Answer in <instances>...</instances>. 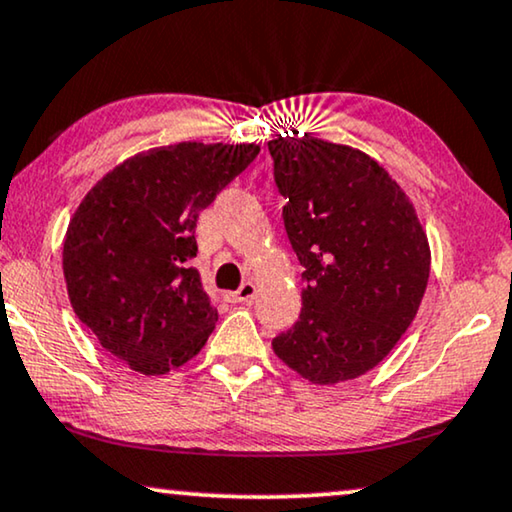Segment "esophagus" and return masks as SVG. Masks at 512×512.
I'll return each mask as SVG.
<instances>
[{
  "label": "esophagus",
  "instance_id": "34e87169",
  "mask_svg": "<svg viewBox=\"0 0 512 512\" xmlns=\"http://www.w3.org/2000/svg\"><path fill=\"white\" fill-rule=\"evenodd\" d=\"M255 292H257V287H255V283H243L239 290L236 292H229V294H225V299L227 301H232V304H243V301H250L255 297Z\"/></svg>",
  "mask_w": 512,
  "mask_h": 512
}]
</instances>
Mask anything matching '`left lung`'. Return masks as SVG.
Returning a JSON list of instances; mask_svg holds the SVG:
<instances>
[{"label": "left lung", "mask_w": 512, "mask_h": 512, "mask_svg": "<svg viewBox=\"0 0 512 512\" xmlns=\"http://www.w3.org/2000/svg\"><path fill=\"white\" fill-rule=\"evenodd\" d=\"M292 134L269 153L306 285L297 325L271 345L308 383L336 385L378 366L406 334L431 250L413 201L373 157Z\"/></svg>", "instance_id": "obj_1"}]
</instances>
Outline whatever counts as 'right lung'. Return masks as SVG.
Returning a JSON list of instances; mask_svg holds the SVG:
<instances>
[{"instance_id":"add662e5","label":"right lung","mask_w":512,"mask_h":512,"mask_svg":"<svg viewBox=\"0 0 512 512\" xmlns=\"http://www.w3.org/2000/svg\"><path fill=\"white\" fill-rule=\"evenodd\" d=\"M259 153L255 143L183 141L129 157L85 194L62 269L78 320L143 376L204 348L218 311L190 266L199 211Z\"/></svg>"}]
</instances>
